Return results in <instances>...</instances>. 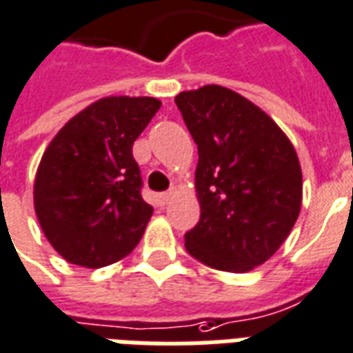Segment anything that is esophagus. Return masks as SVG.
Listing matches in <instances>:
<instances>
[{
  "instance_id": "1",
  "label": "esophagus",
  "mask_w": 353,
  "mask_h": 353,
  "mask_svg": "<svg viewBox=\"0 0 353 353\" xmlns=\"http://www.w3.org/2000/svg\"><path fill=\"white\" fill-rule=\"evenodd\" d=\"M174 194H176V190H169V192H163V194H159V196H157V201H159L161 205H167L169 201H171Z\"/></svg>"
}]
</instances>
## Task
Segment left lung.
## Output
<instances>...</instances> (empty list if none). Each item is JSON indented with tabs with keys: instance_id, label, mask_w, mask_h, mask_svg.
I'll return each mask as SVG.
<instances>
[{
	"instance_id": "1",
	"label": "left lung",
	"mask_w": 353,
	"mask_h": 353,
	"mask_svg": "<svg viewBox=\"0 0 353 353\" xmlns=\"http://www.w3.org/2000/svg\"><path fill=\"white\" fill-rule=\"evenodd\" d=\"M197 144L201 216L184 236L207 266L243 274L272 259L301 214L302 169L289 137L254 102L222 85L174 97Z\"/></svg>"
}]
</instances>
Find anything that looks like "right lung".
Returning <instances> with one entry per match:
<instances>
[{
  "mask_svg": "<svg viewBox=\"0 0 353 353\" xmlns=\"http://www.w3.org/2000/svg\"><path fill=\"white\" fill-rule=\"evenodd\" d=\"M161 108L154 97H104L54 134L37 165L34 209L64 261L102 268L139 245L154 209L132 144Z\"/></svg>",
  "mask_w": 353,
  "mask_h": 353,
  "instance_id": "obj_1",
  "label": "right lung"
}]
</instances>
